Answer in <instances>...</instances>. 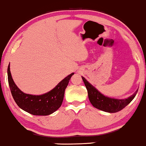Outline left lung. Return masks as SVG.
<instances>
[{
	"instance_id": "8db88e82",
	"label": "left lung",
	"mask_w": 146,
	"mask_h": 146,
	"mask_svg": "<svg viewBox=\"0 0 146 146\" xmlns=\"http://www.w3.org/2000/svg\"><path fill=\"white\" fill-rule=\"evenodd\" d=\"M82 79H83L87 88L89 100H90L91 104L95 108L99 109V110L103 111L104 112L116 113L121 111L134 99L138 92L137 90L133 95L127 98H113L106 96L104 94L100 93L95 87L89 83L83 76H82Z\"/></svg>"
}]
</instances>
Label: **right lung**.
<instances>
[{
	"label": "right lung",
	"instance_id": "1",
	"mask_svg": "<svg viewBox=\"0 0 146 146\" xmlns=\"http://www.w3.org/2000/svg\"><path fill=\"white\" fill-rule=\"evenodd\" d=\"M73 74L74 73L70 74L63 78L47 93L42 95H32L24 93L17 87L12 78L9 64L7 68L9 85L15 102L20 109L34 115H48L61 107L65 90Z\"/></svg>",
	"mask_w": 146,
	"mask_h": 146
}]
</instances>
